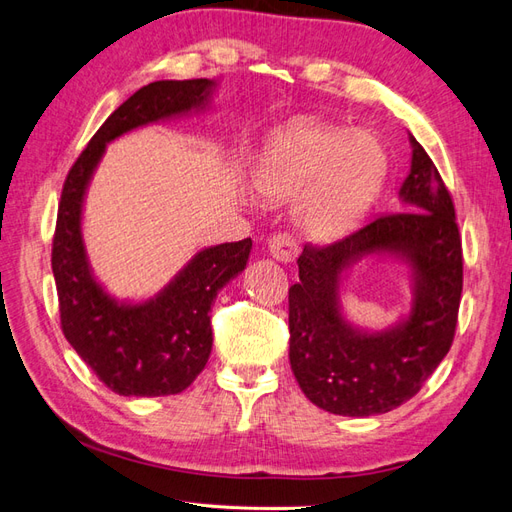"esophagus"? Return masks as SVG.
<instances>
[{
  "label": "esophagus",
  "mask_w": 512,
  "mask_h": 512,
  "mask_svg": "<svg viewBox=\"0 0 512 512\" xmlns=\"http://www.w3.org/2000/svg\"><path fill=\"white\" fill-rule=\"evenodd\" d=\"M268 251L270 255L277 259V261H283V264H287V261H294L296 255H298V242L292 233H274L272 238L268 240Z\"/></svg>",
  "instance_id": "obj_1"
}]
</instances>
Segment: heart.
<instances>
[{
	"label": "heart",
	"mask_w": 512,
	"mask_h": 512,
	"mask_svg": "<svg viewBox=\"0 0 512 512\" xmlns=\"http://www.w3.org/2000/svg\"><path fill=\"white\" fill-rule=\"evenodd\" d=\"M387 151L368 131L344 125L287 129L259 153L255 188L274 201L294 200L309 238L329 240L368 212L387 177Z\"/></svg>",
	"instance_id": "1"
}]
</instances>
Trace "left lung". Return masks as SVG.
I'll list each match as a JSON object with an SVG mask.
<instances>
[{
	"instance_id": "1",
	"label": "left lung",
	"mask_w": 512,
	"mask_h": 512,
	"mask_svg": "<svg viewBox=\"0 0 512 512\" xmlns=\"http://www.w3.org/2000/svg\"><path fill=\"white\" fill-rule=\"evenodd\" d=\"M402 212L383 214L324 246L305 244L290 287V363L320 409L370 417L411 400L452 346L463 292V248L452 196L411 134ZM368 254L412 270V309L381 332L345 320L338 292L345 272Z\"/></svg>"
}]
</instances>
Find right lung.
<instances>
[{"label": "right lung", "mask_w": 512, "mask_h": 512, "mask_svg": "<svg viewBox=\"0 0 512 512\" xmlns=\"http://www.w3.org/2000/svg\"><path fill=\"white\" fill-rule=\"evenodd\" d=\"M214 80H162L142 86L99 127L62 188L51 248L62 333L99 381L119 396L181 393L212 352V311L218 292L246 268L251 238L203 248L164 290L142 303L103 290L90 268L82 209L106 144L151 123L209 108Z\"/></svg>", "instance_id": "add662e5"}]
</instances>
